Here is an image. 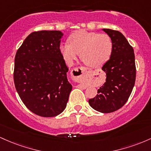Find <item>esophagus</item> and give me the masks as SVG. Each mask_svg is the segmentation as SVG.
Returning <instances> with one entry per match:
<instances>
[{"label":"esophagus","instance_id":"34e87169","mask_svg":"<svg viewBox=\"0 0 151 151\" xmlns=\"http://www.w3.org/2000/svg\"><path fill=\"white\" fill-rule=\"evenodd\" d=\"M90 73H91V70H89L88 68L83 67H78L71 71V76H72V78L74 81L81 82V81H82L89 75ZM77 87L84 88V86L80 84L78 85Z\"/></svg>","mask_w":151,"mask_h":151}]
</instances>
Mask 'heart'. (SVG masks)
<instances>
[{"instance_id":"1","label":"heart","mask_w":151,"mask_h":151,"mask_svg":"<svg viewBox=\"0 0 151 151\" xmlns=\"http://www.w3.org/2000/svg\"><path fill=\"white\" fill-rule=\"evenodd\" d=\"M60 53L68 65H72L79 53L81 60L88 66L97 68L109 60L113 50L111 37L81 30L74 32L68 38V43H62Z\"/></svg>"}]
</instances>
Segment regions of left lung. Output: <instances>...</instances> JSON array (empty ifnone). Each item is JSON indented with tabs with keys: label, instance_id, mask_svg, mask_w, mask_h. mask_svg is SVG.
<instances>
[{
	"label": "left lung",
	"instance_id": "obj_1",
	"mask_svg": "<svg viewBox=\"0 0 151 151\" xmlns=\"http://www.w3.org/2000/svg\"><path fill=\"white\" fill-rule=\"evenodd\" d=\"M103 30L111 37L113 50L102 67L106 74V82L88 103L98 112L108 113L123 107L127 102L135 85L136 70L134 50L124 35L117 30Z\"/></svg>",
	"mask_w": 151,
	"mask_h": 151
}]
</instances>
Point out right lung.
<instances>
[{
  "label": "right lung",
  "instance_id": "add662e5",
  "mask_svg": "<svg viewBox=\"0 0 151 151\" xmlns=\"http://www.w3.org/2000/svg\"><path fill=\"white\" fill-rule=\"evenodd\" d=\"M60 30L33 32L25 39L15 57L16 89L31 112L54 117L65 110L72 91L68 68L60 53Z\"/></svg>",
  "mask_w": 151,
  "mask_h": 151
}]
</instances>
